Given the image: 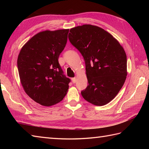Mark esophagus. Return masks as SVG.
Instances as JSON below:
<instances>
[{"mask_svg": "<svg viewBox=\"0 0 149 149\" xmlns=\"http://www.w3.org/2000/svg\"><path fill=\"white\" fill-rule=\"evenodd\" d=\"M72 80L73 83H75V82H76V78H75V77L72 78Z\"/></svg>", "mask_w": 149, "mask_h": 149, "instance_id": "1", "label": "esophagus"}]
</instances>
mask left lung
Returning <instances> with one entry per match:
<instances>
[{
    "label": "left lung",
    "instance_id": "1",
    "mask_svg": "<svg viewBox=\"0 0 149 149\" xmlns=\"http://www.w3.org/2000/svg\"><path fill=\"white\" fill-rule=\"evenodd\" d=\"M68 39L83 56L88 85L81 95L102 106L118 93L127 75V56L118 41L106 31L85 24L70 30Z\"/></svg>",
    "mask_w": 149,
    "mask_h": 149
}]
</instances>
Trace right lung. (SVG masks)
I'll return each mask as SVG.
<instances>
[{
    "instance_id": "obj_1",
    "label": "right lung",
    "mask_w": 149,
    "mask_h": 149,
    "mask_svg": "<svg viewBox=\"0 0 149 149\" xmlns=\"http://www.w3.org/2000/svg\"><path fill=\"white\" fill-rule=\"evenodd\" d=\"M69 29L44 31L22 47L17 59L20 83L27 95L44 106L59 103L67 93L69 78L58 58L67 42Z\"/></svg>"
}]
</instances>
